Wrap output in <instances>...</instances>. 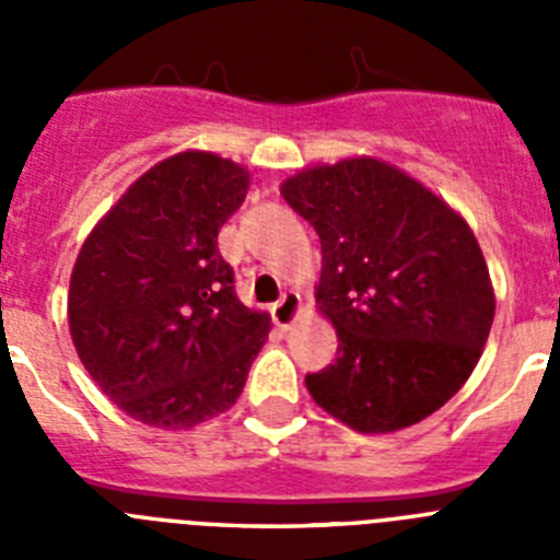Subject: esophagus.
<instances>
[{
  "instance_id": "1",
  "label": "esophagus",
  "mask_w": 560,
  "mask_h": 560,
  "mask_svg": "<svg viewBox=\"0 0 560 560\" xmlns=\"http://www.w3.org/2000/svg\"><path fill=\"white\" fill-rule=\"evenodd\" d=\"M296 314H300V294H294V291H285V294L271 305V319H275L277 328H291Z\"/></svg>"
}]
</instances>
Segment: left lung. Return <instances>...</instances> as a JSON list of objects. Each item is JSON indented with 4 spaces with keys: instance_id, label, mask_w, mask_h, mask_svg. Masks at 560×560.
I'll list each match as a JSON object with an SVG mask.
<instances>
[{
    "instance_id": "left-lung-1",
    "label": "left lung",
    "mask_w": 560,
    "mask_h": 560,
    "mask_svg": "<svg viewBox=\"0 0 560 560\" xmlns=\"http://www.w3.org/2000/svg\"><path fill=\"white\" fill-rule=\"evenodd\" d=\"M280 192L319 235L316 303L339 336L334 364L305 375L311 398L364 434L438 412L477 368L497 308L468 224L364 156L311 167Z\"/></svg>"
}]
</instances>
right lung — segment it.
Returning <instances> with one entry per match:
<instances>
[{
    "instance_id": "1",
    "label": "right lung",
    "mask_w": 560,
    "mask_h": 560,
    "mask_svg": "<svg viewBox=\"0 0 560 560\" xmlns=\"http://www.w3.org/2000/svg\"><path fill=\"white\" fill-rule=\"evenodd\" d=\"M249 173L185 151L140 176L92 230L69 280V330L83 368L133 420L190 429L226 412L271 319L235 294L219 230Z\"/></svg>"
}]
</instances>
